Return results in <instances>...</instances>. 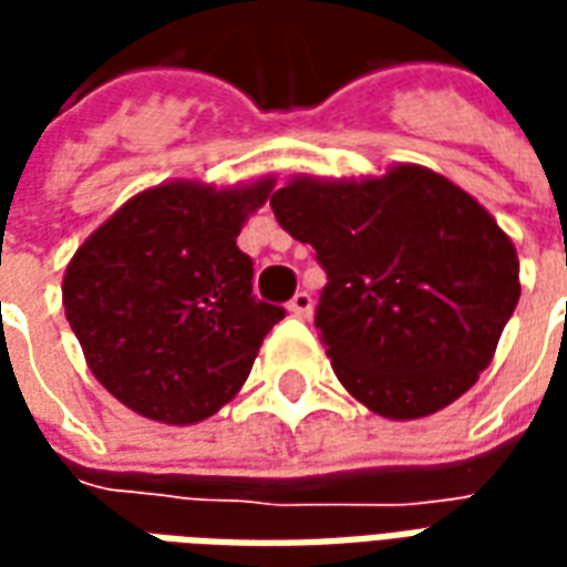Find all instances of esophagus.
Wrapping results in <instances>:
<instances>
[{
	"mask_svg": "<svg viewBox=\"0 0 567 567\" xmlns=\"http://www.w3.org/2000/svg\"><path fill=\"white\" fill-rule=\"evenodd\" d=\"M288 312L297 316V319H309V312H312V297H309L307 291H297V295L291 297V303H288Z\"/></svg>",
	"mask_w": 567,
	"mask_h": 567,
	"instance_id": "esophagus-1",
	"label": "esophagus"
}]
</instances>
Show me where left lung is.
I'll return each mask as SVG.
<instances>
[{"instance_id":"left-lung-1","label":"left lung","mask_w":567,"mask_h":567,"mask_svg":"<svg viewBox=\"0 0 567 567\" xmlns=\"http://www.w3.org/2000/svg\"><path fill=\"white\" fill-rule=\"evenodd\" d=\"M270 206L328 272L316 328L355 401L406 422L480 380L519 300V258L467 190L398 163L370 178L295 175Z\"/></svg>"}]
</instances>
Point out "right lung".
I'll use <instances>...</instances> for the list:
<instances>
[{"mask_svg":"<svg viewBox=\"0 0 567 567\" xmlns=\"http://www.w3.org/2000/svg\"><path fill=\"white\" fill-rule=\"evenodd\" d=\"M272 190L163 182L130 197L72 255L63 307L87 368L133 413L163 425L215 416L251 373L282 307L251 295L236 236Z\"/></svg>","mask_w":567,"mask_h":567,"instance_id":"obj_1","label":"right lung"}]
</instances>
